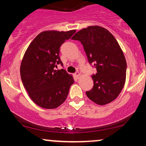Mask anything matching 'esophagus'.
<instances>
[{
	"mask_svg": "<svg viewBox=\"0 0 146 146\" xmlns=\"http://www.w3.org/2000/svg\"><path fill=\"white\" fill-rule=\"evenodd\" d=\"M75 77H76L77 78H80V73H79L78 71L75 72Z\"/></svg>",
	"mask_w": 146,
	"mask_h": 146,
	"instance_id": "esophagus-1",
	"label": "esophagus"
}]
</instances>
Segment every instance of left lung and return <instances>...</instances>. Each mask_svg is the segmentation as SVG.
I'll return each instance as SVG.
<instances>
[{"label": "left lung", "mask_w": 146, "mask_h": 146, "mask_svg": "<svg viewBox=\"0 0 146 146\" xmlns=\"http://www.w3.org/2000/svg\"><path fill=\"white\" fill-rule=\"evenodd\" d=\"M83 45L90 64L96 68L92 75L93 88L86 94L91 101L105 105L115 100L123 88L127 64L117 40L105 28L90 26L71 38Z\"/></svg>", "instance_id": "left-lung-1"}]
</instances>
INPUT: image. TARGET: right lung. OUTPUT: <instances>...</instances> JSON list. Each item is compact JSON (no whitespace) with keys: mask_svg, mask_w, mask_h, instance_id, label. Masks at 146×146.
I'll return each mask as SVG.
<instances>
[{"mask_svg":"<svg viewBox=\"0 0 146 146\" xmlns=\"http://www.w3.org/2000/svg\"><path fill=\"white\" fill-rule=\"evenodd\" d=\"M75 31H43L30 43L23 56L20 69L22 82L32 101L42 108L53 109L61 105L74 82L72 75L56 67L63 65L60 46Z\"/></svg>","mask_w":146,"mask_h":146,"instance_id":"1","label":"right lung"}]
</instances>
